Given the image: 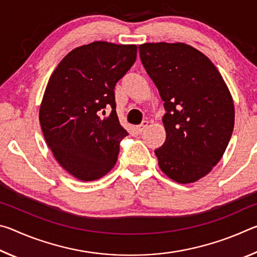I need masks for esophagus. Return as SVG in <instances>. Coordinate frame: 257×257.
Listing matches in <instances>:
<instances>
[{
	"instance_id": "esophagus-1",
	"label": "esophagus",
	"mask_w": 257,
	"mask_h": 257,
	"mask_svg": "<svg viewBox=\"0 0 257 257\" xmlns=\"http://www.w3.org/2000/svg\"><path fill=\"white\" fill-rule=\"evenodd\" d=\"M147 127H149V121H143L141 124L137 125V127L135 128V130H136L137 134H142Z\"/></svg>"
}]
</instances>
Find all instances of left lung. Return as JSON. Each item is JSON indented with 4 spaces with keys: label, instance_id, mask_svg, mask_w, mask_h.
<instances>
[{
    "label": "left lung",
    "instance_id": "obj_1",
    "mask_svg": "<svg viewBox=\"0 0 257 257\" xmlns=\"http://www.w3.org/2000/svg\"><path fill=\"white\" fill-rule=\"evenodd\" d=\"M143 66L164 102L167 138L155 150L160 169L173 181L205 177L222 158L234 125V105L221 73L185 43L139 45Z\"/></svg>",
    "mask_w": 257,
    "mask_h": 257
}]
</instances>
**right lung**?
<instances>
[{
  "instance_id": "right-lung-1",
  "label": "right lung",
  "mask_w": 257,
  "mask_h": 257,
  "mask_svg": "<svg viewBox=\"0 0 257 257\" xmlns=\"http://www.w3.org/2000/svg\"><path fill=\"white\" fill-rule=\"evenodd\" d=\"M136 45L93 42L64 56L40 107L43 135L58 163L81 181L101 179L128 135L115 111L114 87L136 61ZM111 107L104 118L105 108Z\"/></svg>"
}]
</instances>
